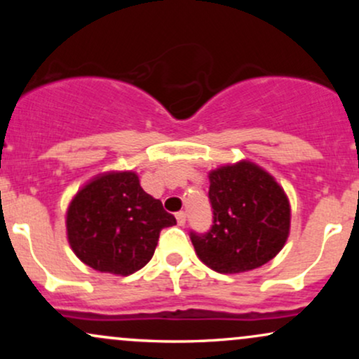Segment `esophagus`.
I'll return each instance as SVG.
<instances>
[{
    "label": "esophagus",
    "mask_w": 359,
    "mask_h": 359,
    "mask_svg": "<svg viewBox=\"0 0 359 359\" xmlns=\"http://www.w3.org/2000/svg\"><path fill=\"white\" fill-rule=\"evenodd\" d=\"M175 217H177V222H179V226H184L185 219H187V214H185L184 211H180V212L175 214Z\"/></svg>",
    "instance_id": "obj_1"
}]
</instances>
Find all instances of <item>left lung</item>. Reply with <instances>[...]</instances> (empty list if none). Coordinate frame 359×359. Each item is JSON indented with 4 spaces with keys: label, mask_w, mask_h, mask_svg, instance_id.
I'll use <instances>...</instances> for the list:
<instances>
[{
    "label": "left lung",
    "mask_w": 359,
    "mask_h": 359,
    "mask_svg": "<svg viewBox=\"0 0 359 359\" xmlns=\"http://www.w3.org/2000/svg\"><path fill=\"white\" fill-rule=\"evenodd\" d=\"M212 224L191 240L209 269L241 273L265 265L285 245L290 205L273 177L250 162L209 174Z\"/></svg>",
    "instance_id": "left-lung-1"
}]
</instances>
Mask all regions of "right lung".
Masks as SVG:
<instances>
[{"label":"right lung","mask_w":359,"mask_h":359,"mask_svg":"<svg viewBox=\"0 0 359 359\" xmlns=\"http://www.w3.org/2000/svg\"><path fill=\"white\" fill-rule=\"evenodd\" d=\"M177 224L133 172L106 174L77 192L67 211L71 248L90 269L135 273L154 257L160 231Z\"/></svg>","instance_id":"add662e5"}]
</instances>
